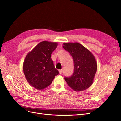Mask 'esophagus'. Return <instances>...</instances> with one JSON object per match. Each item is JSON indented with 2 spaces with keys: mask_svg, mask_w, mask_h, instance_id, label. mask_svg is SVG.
I'll return each instance as SVG.
<instances>
[{
  "mask_svg": "<svg viewBox=\"0 0 121 121\" xmlns=\"http://www.w3.org/2000/svg\"><path fill=\"white\" fill-rule=\"evenodd\" d=\"M59 73H60V74H62V72H63V70H62V69H60L59 71Z\"/></svg>",
  "mask_w": 121,
  "mask_h": 121,
  "instance_id": "1",
  "label": "esophagus"
}]
</instances>
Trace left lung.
<instances>
[{
  "instance_id": "obj_1",
  "label": "left lung",
  "mask_w": 121,
  "mask_h": 121,
  "mask_svg": "<svg viewBox=\"0 0 121 121\" xmlns=\"http://www.w3.org/2000/svg\"><path fill=\"white\" fill-rule=\"evenodd\" d=\"M64 48L68 52L74 60V72L65 80L72 89L80 92L92 85L97 69L94 55L90 50L78 42L63 43Z\"/></svg>"
}]
</instances>
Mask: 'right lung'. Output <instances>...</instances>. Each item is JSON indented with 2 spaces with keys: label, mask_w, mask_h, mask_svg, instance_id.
Returning a JSON list of instances; mask_svg holds the SVG:
<instances>
[{
  "label": "right lung",
  "mask_w": 121,
  "mask_h": 121,
  "mask_svg": "<svg viewBox=\"0 0 121 121\" xmlns=\"http://www.w3.org/2000/svg\"><path fill=\"white\" fill-rule=\"evenodd\" d=\"M57 45L56 42L42 41L26 56L23 72L27 82L33 87L39 90L45 89L59 74L51 58V54Z\"/></svg>",
  "instance_id": "right-lung-1"
}]
</instances>
